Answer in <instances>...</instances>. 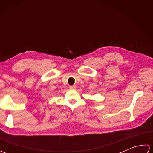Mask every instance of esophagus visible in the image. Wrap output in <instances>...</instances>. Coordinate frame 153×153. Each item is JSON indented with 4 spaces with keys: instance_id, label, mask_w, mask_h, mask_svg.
Segmentation results:
<instances>
[{
    "instance_id": "34e87169",
    "label": "esophagus",
    "mask_w": 153,
    "mask_h": 153,
    "mask_svg": "<svg viewBox=\"0 0 153 153\" xmlns=\"http://www.w3.org/2000/svg\"><path fill=\"white\" fill-rule=\"evenodd\" d=\"M76 88H77L76 85H71V86H70V89H76Z\"/></svg>"
}]
</instances>
